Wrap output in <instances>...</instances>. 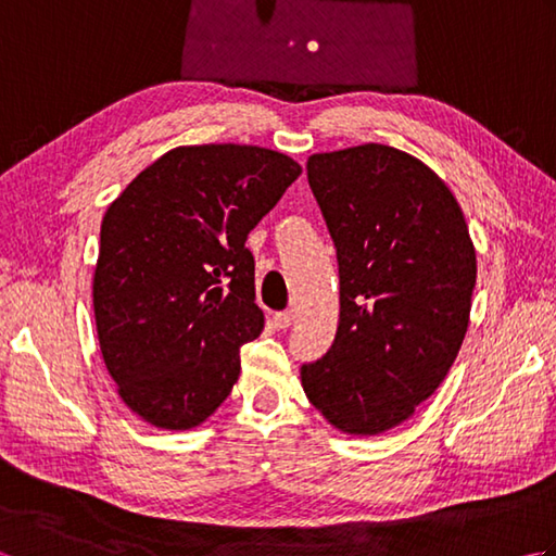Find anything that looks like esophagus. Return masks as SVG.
Instances as JSON below:
<instances>
[{
  "mask_svg": "<svg viewBox=\"0 0 556 556\" xmlns=\"http://www.w3.org/2000/svg\"><path fill=\"white\" fill-rule=\"evenodd\" d=\"M291 320H293V315L289 311H281V313L271 315V323H275L277 329H287L291 325Z\"/></svg>",
  "mask_w": 556,
  "mask_h": 556,
  "instance_id": "1",
  "label": "esophagus"
}]
</instances>
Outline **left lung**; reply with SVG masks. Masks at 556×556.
<instances>
[{"mask_svg":"<svg viewBox=\"0 0 556 556\" xmlns=\"http://www.w3.org/2000/svg\"><path fill=\"white\" fill-rule=\"evenodd\" d=\"M339 263V327L303 392L349 434H380L434 394L468 329L476 251L430 167L368 143L308 157Z\"/></svg>","mask_w":556,"mask_h":556,"instance_id":"left-lung-1","label":"left lung"}]
</instances>
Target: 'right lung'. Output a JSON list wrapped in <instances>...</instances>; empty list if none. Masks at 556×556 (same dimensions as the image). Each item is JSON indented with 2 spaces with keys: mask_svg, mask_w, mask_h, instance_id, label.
Here are the masks:
<instances>
[{
  "mask_svg": "<svg viewBox=\"0 0 556 556\" xmlns=\"http://www.w3.org/2000/svg\"><path fill=\"white\" fill-rule=\"evenodd\" d=\"M255 146L169 150L104 212L92 305L124 404L164 430L210 418L263 332L245 239L299 179Z\"/></svg>",
  "mask_w": 556,
  "mask_h": 556,
  "instance_id": "1",
  "label": "right lung"
}]
</instances>
